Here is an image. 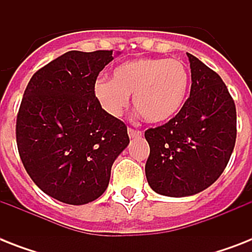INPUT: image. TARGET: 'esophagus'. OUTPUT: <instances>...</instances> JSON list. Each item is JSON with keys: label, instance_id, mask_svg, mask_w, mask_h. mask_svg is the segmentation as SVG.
Instances as JSON below:
<instances>
[{"label": "esophagus", "instance_id": "1", "mask_svg": "<svg viewBox=\"0 0 252 252\" xmlns=\"http://www.w3.org/2000/svg\"><path fill=\"white\" fill-rule=\"evenodd\" d=\"M128 134H129V137H130V138L141 137V136H142V132H141V130L133 129V128H128Z\"/></svg>", "mask_w": 252, "mask_h": 252}]
</instances>
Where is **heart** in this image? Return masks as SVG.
I'll return each mask as SVG.
<instances>
[{
    "instance_id": "1",
    "label": "heart",
    "mask_w": 252,
    "mask_h": 252,
    "mask_svg": "<svg viewBox=\"0 0 252 252\" xmlns=\"http://www.w3.org/2000/svg\"><path fill=\"white\" fill-rule=\"evenodd\" d=\"M189 86V74L179 60L142 57L118 65L111 81L98 80L94 96L111 116H120L132 95L133 106L149 123H165L182 108Z\"/></svg>"
}]
</instances>
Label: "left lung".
I'll use <instances>...</instances> for the list:
<instances>
[{
    "label": "left lung",
    "mask_w": 252,
    "mask_h": 252,
    "mask_svg": "<svg viewBox=\"0 0 252 252\" xmlns=\"http://www.w3.org/2000/svg\"><path fill=\"white\" fill-rule=\"evenodd\" d=\"M191 93L166 124L150 128L148 183L159 195L184 197L215 183L230 159L237 138L234 100L221 77L187 53Z\"/></svg>",
    "instance_id": "left-lung-1"
}]
</instances>
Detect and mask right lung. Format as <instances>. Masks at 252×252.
Instances as JSON below:
<instances>
[{
  "instance_id": "right-lung-1",
  "label": "right lung",
  "mask_w": 252,
  "mask_h": 252,
  "mask_svg": "<svg viewBox=\"0 0 252 252\" xmlns=\"http://www.w3.org/2000/svg\"><path fill=\"white\" fill-rule=\"evenodd\" d=\"M112 60V51L66 52L39 69L23 94L15 128L22 163L41 191L65 204L98 199L129 144L126 124L94 96Z\"/></svg>"
}]
</instances>
